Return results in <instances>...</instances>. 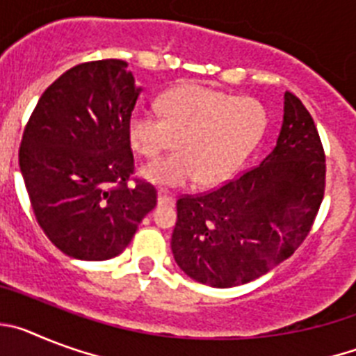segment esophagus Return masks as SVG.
I'll list each match as a JSON object with an SVG mask.
<instances>
[{
  "label": "esophagus",
  "instance_id": "1",
  "mask_svg": "<svg viewBox=\"0 0 356 356\" xmlns=\"http://www.w3.org/2000/svg\"><path fill=\"white\" fill-rule=\"evenodd\" d=\"M159 205H175V197L165 193H159Z\"/></svg>",
  "mask_w": 356,
  "mask_h": 356
}]
</instances>
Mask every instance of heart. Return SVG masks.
Instances as JSON below:
<instances>
[{
  "label": "heart",
  "instance_id": "b5f03b06",
  "mask_svg": "<svg viewBox=\"0 0 356 356\" xmlns=\"http://www.w3.org/2000/svg\"><path fill=\"white\" fill-rule=\"evenodd\" d=\"M160 118L134 110L127 134L143 159L153 160L176 147L178 153L140 169L147 184L184 187L196 180L217 185L244 162L266 128V110L257 99L235 97L203 85H180L159 99Z\"/></svg>",
  "mask_w": 356,
  "mask_h": 356
}]
</instances>
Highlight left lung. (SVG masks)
I'll return each mask as SVG.
<instances>
[{"mask_svg":"<svg viewBox=\"0 0 356 356\" xmlns=\"http://www.w3.org/2000/svg\"><path fill=\"white\" fill-rule=\"evenodd\" d=\"M325 184V149L312 115L287 90L278 140L259 165L213 191L176 201V264L217 289L260 278L310 234Z\"/></svg>","mask_w":356,"mask_h":356,"instance_id":"1","label":"left lung"}]
</instances>
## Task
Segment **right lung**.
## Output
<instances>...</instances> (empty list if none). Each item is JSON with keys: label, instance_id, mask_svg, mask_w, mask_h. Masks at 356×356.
<instances>
[{"label": "right lung", "instance_id": "1", "mask_svg": "<svg viewBox=\"0 0 356 356\" xmlns=\"http://www.w3.org/2000/svg\"><path fill=\"white\" fill-rule=\"evenodd\" d=\"M140 87L124 60L78 64L44 90L19 147V168L46 237L78 260H108L156 205V188L128 185L127 122Z\"/></svg>", "mask_w": 356, "mask_h": 356}]
</instances>
